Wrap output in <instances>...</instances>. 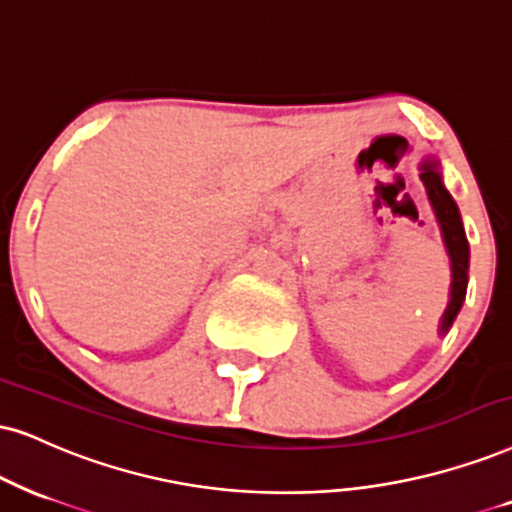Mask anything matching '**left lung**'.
<instances>
[{
  "mask_svg": "<svg viewBox=\"0 0 512 512\" xmlns=\"http://www.w3.org/2000/svg\"><path fill=\"white\" fill-rule=\"evenodd\" d=\"M420 181H423L425 191H428V200L435 210L439 231H442L444 248L449 252L451 262V288H449V302L439 321V335L449 333V328L454 326V319L461 312L465 293H468V269H470V245L465 238L463 219L458 212L456 200L451 198V193L446 191L442 181V165L435 155H428L420 163Z\"/></svg>",
  "mask_w": 512,
  "mask_h": 512,
  "instance_id": "8db88e82",
  "label": "left lung"
}]
</instances>
